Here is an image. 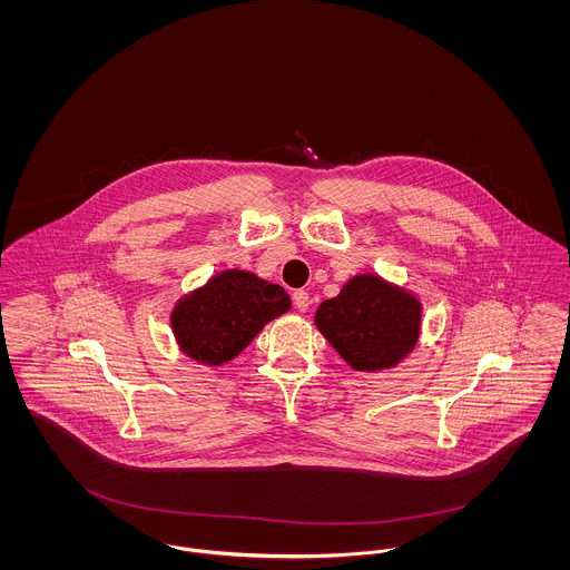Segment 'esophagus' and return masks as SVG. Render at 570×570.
<instances>
[{
  "label": "esophagus",
  "instance_id": "1",
  "mask_svg": "<svg viewBox=\"0 0 570 570\" xmlns=\"http://www.w3.org/2000/svg\"><path fill=\"white\" fill-rule=\"evenodd\" d=\"M293 302L302 312H306L307 307H309V295H307L306 291H295L293 293Z\"/></svg>",
  "mask_w": 570,
  "mask_h": 570
}]
</instances>
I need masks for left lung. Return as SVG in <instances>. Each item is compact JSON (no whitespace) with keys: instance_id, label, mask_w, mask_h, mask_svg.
<instances>
[{"instance_id":"obj_1","label":"left lung","mask_w":570,"mask_h":570,"mask_svg":"<svg viewBox=\"0 0 570 570\" xmlns=\"http://www.w3.org/2000/svg\"><path fill=\"white\" fill-rule=\"evenodd\" d=\"M314 323L355 371H382L414 350L421 304L377 275H355L318 306Z\"/></svg>"}]
</instances>
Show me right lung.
<instances>
[{
	"instance_id": "obj_1",
	"label": "right lung",
	"mask_w": 570,
	"mask_h": 570,
	"mask_svg": "<svg viewBox=\"0 0 570 570\" xmlns=\"http://www.w3.org/2000/svg\"><path fill=\"white\" fill-rule=\"evenodd\" d=\"M291 309L288 293L247 271H223L177 302L171 325L188 357L219 366L236 357L264 325Z\"/></svg>"
}]
</instances>
